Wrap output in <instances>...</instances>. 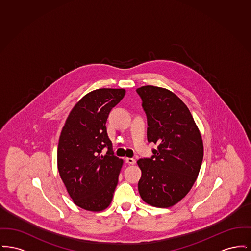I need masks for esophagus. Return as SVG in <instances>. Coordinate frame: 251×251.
Segmentation results:
<instances>
[{"mask_svg":"<svg viewBox=\"0 0 251 251\" xmlns=\"http://www.w3.org/2000/svg\"><path fill=\"white\" fill-rule=\"evenodd\" d=\"M126 163H128L129 165H134L135 160L133 158H126Z\"/></svg>","mask_w":251,"mask_h":251,"instance_id":"esophagus-1","label":"esophagus"}]
</instances>
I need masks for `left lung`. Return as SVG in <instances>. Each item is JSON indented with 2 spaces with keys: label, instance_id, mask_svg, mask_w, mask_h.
Returning a JSON list of instances; mask_svg holds the SVG:
<instances>
[{
  "label": "left lung",
  "instance_id": "8db88e82",
  "mask_svg": "<svg viewBox=\"0 0 251 251\" xmlns=\"http://www.w3.org/2000/svg\"><path fill=\"white\" fill-rule=\"evenodd\" d=\"M136 92L147 116L148 141L157 144L153 155L137 161L142 171L138 191L145 202L168 208L182 200L197 179L202 138L189 109L173 92L153 85Z\"/></svg>",
  "mask_w": 251,
  "mask_h": 251
}]
</instances>
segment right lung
Instances as JSON below:
<instances>
[{
	"label": "right lung",
	"instance_id": "obj_1",
	"mask_svg": "<svg viewBox=\"0 0 251 251\" xmlns=\"http://www.w3.org/2000/svg\"><path fill=\"white\" fill-rule=\"evenodd\" d=\"M125 92L123 88H100L84 96L72 108L60 134V177L73 202L86 211L106 209L118 185L123 161L114 155L105 124ZM104 147L108 151L103 156L100 153Z\"/></svg>",
	"mask_w": 251,
	"mask_h": 251
}]
</instances>
